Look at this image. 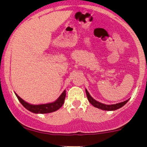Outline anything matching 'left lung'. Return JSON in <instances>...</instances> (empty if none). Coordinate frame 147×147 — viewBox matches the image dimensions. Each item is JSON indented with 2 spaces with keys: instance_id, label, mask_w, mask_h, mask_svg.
Segmentation results:
<instances>
[{
  "instance_id": "obj_1",
  "label": "left lung",
  "mask_w": 147,
  "mask_h": 147,
  "mask_svg": "<svg viewBox=\"0 0 147 147\" xmlns=\"http://www.w3.org/2000/svg\"><path fill=\"white\" fill-rule=\"evenodd\" d=\"M86 95H87V98L88 99L89 102L92 104V106H95V107L97 108V109H102V110H104V111H115L117 109H120L121 107H122L123 106H124L126 103L128 102V101L129 100L127 99V100L124 101V102L118 103V104H111V105H107V104H102V103H100L97 101H96L95 99H94L91 97L89 92H88V90L86 89Z\"/></svg>"
}]
</instances>
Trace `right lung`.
Returning a JSON list of instances; mask_svg holds the SVG:
<instances>
[{
	"instance_id": "add662e5",
	"label": "right lung",
	"mask_w": 147,
	"mask_h": 147,
	"mask_svg": "<svg viewBox=\"0 0 147 147\" xmlns=\"http://www.w3.org/2000/svg\"><path fill=\"white\" fill-rule=\"evenodd\" d=\"M16 95L22 105L24 106L25 109H28V111H31L34 113H52L54 112V111H57L63 106L64 100H65V90H64L62 92L61 95L59 96V97L55 102L49 103V104H38V105L30 104L29 103L25 102L17 94H16Z\"/></svg>"
}]
</instances>
